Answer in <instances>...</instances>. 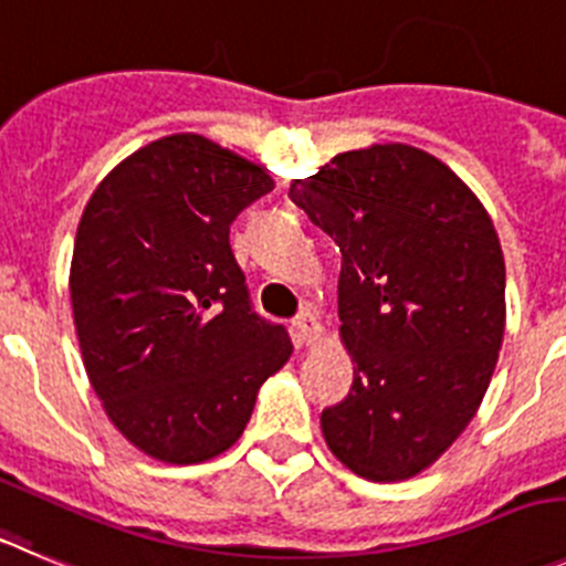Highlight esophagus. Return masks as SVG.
<instances>
[{
    "instance_id": "1",
    "label": "esophagus",
    "mask_w": 566,
    "mask_h": 566,
    "mask_svg": "<svg viewBox=\"0 0 566 566\" xmlns=\"http://www.w3.org/2000/svg\"><path fill=\"white\" fill-rule=\"evenodd\" d=\"M295 335H298L301 343H313L315 337L321 335V324H318V315L304 310V313L295 318Z\"/></svg>"
}]
</instances>
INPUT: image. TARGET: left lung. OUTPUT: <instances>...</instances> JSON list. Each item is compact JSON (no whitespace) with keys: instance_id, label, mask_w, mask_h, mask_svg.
Wrapping results in <instances>:
<instances>
[{"instance_id":"obj_1","label":"left lung","mask_w":566,"mask_h":566,"mask_svg":"<svg viewBox=\"0 0 566 566\" xmlns=\"http://www.w3.org/2000/svg\"><path fill=\"white\" fill-rule=\"evenodd\" d=\"M290 200L337 242L340 337L355 382L321 413L360 478L424 472L467 430L505 335V259L478 195L410 145L337 153Z\"/></svg>"}]
</instances>
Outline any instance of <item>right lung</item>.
I'll return each mask as SVG.
<instances>
[{"instance_id":"1","label":"right lung","mask_w":566,"mask_h":566,"mask_svg":"<svg viewBox=\"0 0 566 566\" xmlns=\"http://www.w3.org/2000/svg\"><path fill=\"white\" fill-rule=\"evenodd\" d=\"M273 189L259 164L198 134L139 147L83 209L69 271L88 382L114 427L164 463H200L242 436L293 355L259 318L229 226Z\"/></svg>"}]
</instances>
